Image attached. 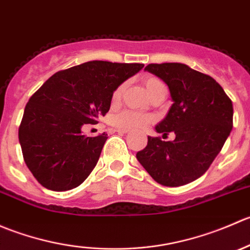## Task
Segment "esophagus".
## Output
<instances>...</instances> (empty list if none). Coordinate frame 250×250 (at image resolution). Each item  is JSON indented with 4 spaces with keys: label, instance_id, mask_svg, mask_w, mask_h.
<instances>
[{
    "label": "esophagus",
    "instance_id": "34e87169",
    "mask_svg": "<svg viewBox=\"0 0 250 250\" xmlns=\"http://www.w3.org/2000/svg\"><path fill=\"white\" fill-rule=\"evenodd\" d=\"M115 130L117 133H120V134H127V133L129 132V130H127V129H121V128H116Z\"/></svg>",
    "mask_w": 250,
    "mask_h": 250
}]
</instances>
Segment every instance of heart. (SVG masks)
I'll list each match as a JSON object with an SVG mask.
<instances>
[{"instance_id": "1", "label": "heart", "mask_w": 250, "mask_h": 250, "mask_svg": "<svg viewBox=\"0 0 250 250\" xmlns=\"http://www.w3.org/2000/svg\"><path fill=\"white\" fill-rule=\"evenodd\" d=\"M144 84H145L146 90H147L148 94L153 92L155 89H157L158 87H162L163 83L161 82L158 78L153 76H148L144 80ZM123 92V84L118 85L112 93V104H117L120 102L121 97H122ZM153 122V117L150 115H146V113L138 112V111L133 110H125L121 111L120 113L115 115L112 117V125L115 127L121 128V129H127V130H135V129H141V128L146 127L147 125Z\"/></svg>"}]
</instances>
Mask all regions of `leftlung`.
Masks as SVG:
<instances>
[{
  "label": "left lung",
  "instance_id": "8db88e82",
  "mask_svg": "<svg viewBox=\"0 0 250 250\" xmlns=\"http://www.w3.org/2000/svg\"><path fill=\"white\" fill-rule=\"evenodd\" d=\"M145 70L169 88L173 104L156 132H174L175 139L147 137L137 158L161 185H186L202 176L223 148L233 125L232 102L213 77L185 64H148Z\"/></svg>",
  "mask_w": 250,
  "mask_h": 250
}]
</instances>
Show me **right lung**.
Here are the masks:
<instances>
[{
    "instance_id": "right-lung-1",
    "label": "right lung",
    "mask_w": 250,
    "mask_h": 250,
    "mask_svg": "<svg viewBox=\"0 0 250 250\" xmlns=\"http://www.w3.org/2000/svg\"><path fill=\"white\" fill-rule=\"evenodd\" d=\"M144 64L93 62L62 70L32 94L19 127L27 168L53 191L77 188L88 178L107 134L85 137L84 125H97L110 110L112 93Z\"/></svg>"
}]
</instances>
